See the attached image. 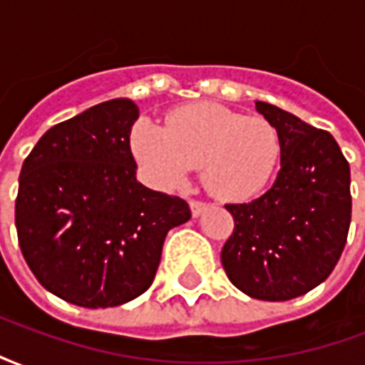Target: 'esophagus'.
<instances>
[{"instance_id": "1", "label": "esophagus", "mask_w": 365, "mask_h": 365, "mask_svg": "<svg viewBox=\"0 0 365 365\" xmlns=\"http://www.w3.org/2000/svg\"><path fill=\"white\" fill-rule=\"evenodd\" d=\"M190 207H191V215H193V217H199V215L203 213L207 207H209V203H205V201H197V199H193V201H190Z\"/></svg>"}]
</instances>
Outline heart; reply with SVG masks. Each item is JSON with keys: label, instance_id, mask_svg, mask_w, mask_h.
<instances>
[{"label": "heart", "instance_id": "b5f03b06", "mask_svg": "<svg viewBox=\"0 0 365 365\" xmlns=\"http://www.w3.org/2000/svg\"><path fill=\"white\" fill-rule=\"evenodd\" d=\"M130 148L152 185L174 190L193 168L215 195L245 199L272 180L282 144L262 117H242L221 105L197 103L168 115L164 127L136 120Z\"/></svg>", "mask_w": 365, "mask_h": 365}]
</instances>
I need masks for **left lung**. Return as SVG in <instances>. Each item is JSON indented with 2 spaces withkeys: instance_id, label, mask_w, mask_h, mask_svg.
<instances>
[{
  "instance_id": "obj_1",
  "label": "left lung",
  "mask_w": 365,
  "mask_h": 365,
  "mask_svg": "<svg viewBox=\"0 0 365 365\" xmlns=\"http://www.w3.org/2000/svg\"><path fill=\"white\" fill-rule=\"evenodd\" d=\"M256 111L279 135L282 168L264 195L225 205L235 230L221 262L246 295L289 301L324 282L340 260L352 219L350 166L327 130L264 101Z\"/></svg>"
}]
</instances>
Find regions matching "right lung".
<instances>
[{
	"instance_id": "1",
	"label": "right lung",
	"mask_w": 365,
	"mask_h": 365,
	"mask_svg": "<svg viewBox=\"0 0 365 365\" xmlns=\"http://www.w3.org/2000/svg\"><path fill=\"white\" fill-rule=\"evenodd\" d=\"M138 107L111 99L48 128L19 175L15 227L44 289L86 309L143 295L168 230L191 219L175 195L136 182L130 128Z\"/></svg>"
}]
</instances>
